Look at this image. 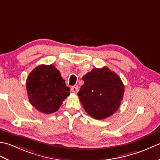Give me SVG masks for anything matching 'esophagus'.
<instances>
[{
  "instance_id": "1",
  "label": "esophagus",
  "mask_w": 160,
  "mask_h": 160,
  "mask_svg": "<svg viewBox=\"0 0 160 160\" xmlns=\"http://www.w3.org/2000/svg\"><path fill=\"white\" fill-rule=\"evenodd\" d=\"M71 91H72L73 93H77L78 91V88L77 87H71Z\"/></svg>"
}]
</instances>
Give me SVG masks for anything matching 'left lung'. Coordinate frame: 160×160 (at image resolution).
<instances>
[{"mask_svg":"<svg viewBox=\"0 0 160 160\" xmlns=\"http://www.w3.org/2000/svg\"><path fill=\"white\" fill-rule=\"evenodd\" d=\"M78 93L84 110L97 120L111 116L120 107L124 92L121 79L108 67L93 69L82 77Z\"/></svg>","mask_w":160,"mask_h":160,"instance_id":"obj_1","label":"left lung"}]
</instances>
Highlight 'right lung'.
<instances>
[{"instance_id": "obj_1", "label": "right lung", "mask_w": 160, "mask_h": 160, "mask_svg": "<svg viewBox=\"0 0 160 160\" xmlns=\"http://www.w3.org/2000/svg\"><path fill=\"white\" fill-rule=\"evenodd\" d=\"M26 88L30 103L45 114L58 110L69 95L65 80L52 64H42L33 69L27 79Z\"/></svg>"}]
</instances>
